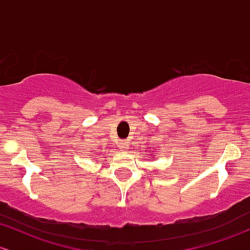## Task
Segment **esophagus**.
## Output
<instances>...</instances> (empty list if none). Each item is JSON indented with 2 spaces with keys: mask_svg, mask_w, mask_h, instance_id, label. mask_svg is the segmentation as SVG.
Instances as JSON below:
<instances>
[{
  "mask_svg": "<svg viewBox=\"0 0 250 250\" xmlns=\"http://www.w3.org/2000/svg\"><path fill=\"white\" fill-rule=\"evenodd\" d=\"M119 147H120V149L121 150H125L127 149V144H125V142H120V145H119Z\"/></svg>",
  "mask_w": 250,
  "mask_h": 250,
  "instance_id": "1",
  "label": "esophagus"
}]
</instances>
